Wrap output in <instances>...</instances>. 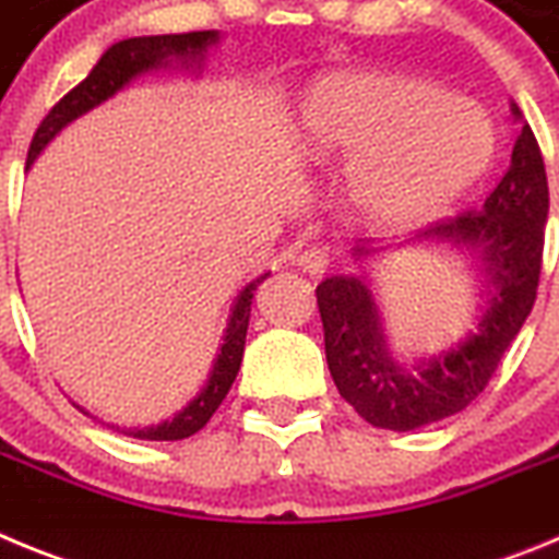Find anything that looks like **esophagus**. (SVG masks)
Returning <instances> with one entry per match:
<instances>
[{"label": "esophagus", "mask_w": 559, "mask_h": 559, "mask_svg": "<svg viewBox=\"0 0 559 559\" xmlns=\"http://www.w3.org/2000/svg\"><path fill=\"white\" fill-rule=\"evenodd\" d=\"M296 265H302V271L319 276L330 269V249L328 246H310L302 254L296 257Z\"/></svg>", "instance_id": "obj_1"}]
</instances>
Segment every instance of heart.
Segmentation results:
<instances>
[{
    "label": "heart",
    "mask_w": 559,
    "mask_h": 559,
    "mask_svg": "<svg viewBox=\"0 0 559 559\" xmlns=\"http://www.w3.org/2000/svg\"><path fill=\"white\" fill-rule=\"evenodd\" d=\"M310 151L358 156L349 199L369 221L408 226L445 210L492 159V128L473 103L423 78L333 72L308 88Z\"/></svg>",
    "instance_id": "1"
}]
</instances>
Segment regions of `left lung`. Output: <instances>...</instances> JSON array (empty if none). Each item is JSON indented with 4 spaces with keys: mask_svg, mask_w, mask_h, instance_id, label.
<instances>
[{
    "mask_svg": "<svg viewBox=\"0 0 559 559\" xmlns=\"http://www.w3.org/2000/svg\"><path fill=\"white\" fill-rule=\"evenodd\" d=\"M512 114L521 120L512 165L481 210H467L417 235V240L473 249L484 260L492 296L476 333L456 349L403 369L389 355L378 305L360 276H330L316 288L330 374L341 397L369 426L414 431L471 406L532 313L549 218V181L540 145L515 103Z\"/></svg>",
    "mask_w": 559,
    "mask_h": 559,
    "instance_id": "left-lung-1",
    "label": "left lung"
}]
</instances>
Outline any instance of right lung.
I'll return each instance as SVG.
<instances>
[{
	"label": "right lung",
	"mask_w": 559,
	"mask_h": 559,
	"mask_svg": "<svg viewBox=\"0 0 559 559\" xmlns=\"http://www.w3.org/2000/svg\"><path fill=\"white\" fill-rule=\"evenodd\" d=\"M218 41V33L215 29H195V33H176V36H140V38H126V41H117L103 52L100 61L95 63V69L78 83L72 92L61 97L56 106L49 108V114L38 126L36 136L29 142L27 151V170L29 165L38 159V153L47 147V142L56 136L61 128H67L69 122L78 120L81 114L92 111L95 106H100L103 100L114 97L122 86L140 78L142 72H151V69L167 67V63L176 58L187 67V63H199L204 58L206 47ZM265 276H257L254 283L246 285L237 296L235 308H231L229 324H226L224 344H221V353L215 358V367H212L210 380L206 386L195 394V400H190L185 408L173 419H165L159 426L151 428H131L128 437L133 439H151V442H176V439H187L195 431L210 423V417L215 414V408L224 403L226 392L231 389L237 378V369H240V360H243V347H246V330H249V313H251V299H254L257 285L263 283Z\"/></svg>",
	"instance_id": "obj_1"
}]
</instances>
